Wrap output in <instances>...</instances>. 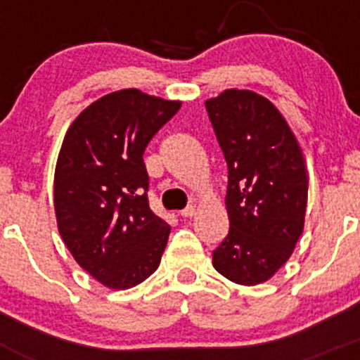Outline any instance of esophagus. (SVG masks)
I'll list each match as a JSON object with an SVG mask.
<instances>
[{
	"label": "esophagus",
	"instance_id": "34e87169",
	"mask_svg": "<svg viewBox=\"0 0 360 360\" xmlns=\"http://www.w3.org/2000/svg\"><path fill=\"white\" fill-rule=\"evenodd\" d=\"M195 214H196L195 205H189V207H186L184 211H180V216H182V218H193Z\"/></svg>",
	"mask_w": 360,
	"mask_h": 360
}]
</instances>
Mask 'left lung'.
Listing matches in <instances>:
<instances>
[{
	"mask_svg": "<svg viewBox=\"0 0 360 360\" xmlns=\"http://www.w3.org/2000/svg\"><path fill=\"white\" fill-rule=\"evenodd\" d=\"M229 167V234L212 265L229 281L254 287L288 262L303 234L308 174L281 111L252 90L231 88L205 101Z\"/></svg>",
	"mask_w": 360,
	"mask_h": 360,
	"instance_id": "obj_1",
	"label": "left lung"
}]
</instances>
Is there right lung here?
Here are the masks:
<instances>
[{
    "label": "right lung",
    "mask_w": 360,
    "mask_h": 360,
    "mask_svg": "<svg viewBox=\"0 0 360 360\" xmlns=\"http://www.w3.org/2000/svg\"><path fill=\"white\" fill-rule=\"evenodd\" d=\"M180 101L111 91L70 124L53 174L57 229L73 259L111 290L158 269L171 227L149 209L146 148Z\"/></svg>",
    "instance_id": "right-lung-1"
}]
</instances>
